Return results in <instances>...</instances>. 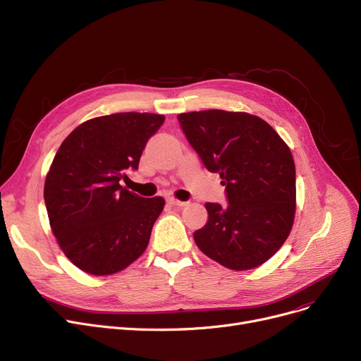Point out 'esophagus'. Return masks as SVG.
<instances>
[{
	"mask_svg": "<svg viewBox=\"0 0 361 361\" xmlns=\"http://www.w3.org/2000/svg\"><path fill=\"white\" fill-rule=\"evenodd\" d=\"M168 203L172 207H185L187 205V202H183V200H178L174 197H168Z\"/></svg>",
	"mask_w": 361,
	"mask_h": 361,
	"instance_id": "esophagus-1",
	"label": "esophagus"
}]
</instances>
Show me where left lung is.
Masks as SVG:
<instances>
[{"label":"left lung","mask_w":361,"mask_h":361,"mask_svg":"<svg viewBox=\"0 0 361 361\" xmlns=\"http://www.w3.org/2000/svg\"><path fill=\"white\" fill-rule=\"evenodd\" d=\"M187 142L226 185L228 205L208 202V221L193 233L207 257L231 270L270 259L295 216V164L270 125L243 112L202 111L177 116Z\"/></svg>","instance_id":"8db88e82"}]
</instances>
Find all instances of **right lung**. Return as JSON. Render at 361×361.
Wrapping results in <instances>:
<instances>
[{
    "label": "right lung",
    "mask_w": 361,
    "mask_h": 361,
    "mask_svg": "<svg viewBox=\"0 0 361 361\" xmlns=\"http://www.w3.org/2000/svg\"><path fill=\"white\" fill-rule=\"evenodd\" d=\"M165 116L125 112L90 119L59 147L44 185L50 226L65 255L94 276L114 274L142 255L164 209L161 196L121 185L138 169L149 138Z\"/></svg>",
    "instance_id": "obj_1"
}]
</instances>
